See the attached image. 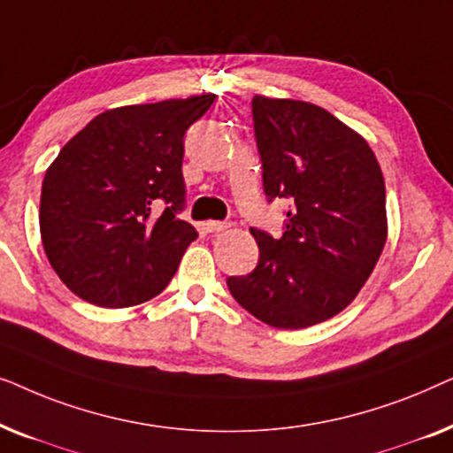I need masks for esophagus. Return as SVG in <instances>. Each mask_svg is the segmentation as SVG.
I'll use <instances>...</instances> for the list:
<instances>
[{"label":"esophagus","mask_w":453,"mask_h":453,"mask_svg":"<svg viewBox=\"0 0 453 453\" xmlns=\"http://www.w3.org/2000/svg\"><path fill=\"white\" fill-rule=\"evenodd\" d=\"M233 222L228 220H210L206 222V233H212V234H219L222 231H226V228H231Z\"/></svg>","instance_id":"obj_1"}]
</instances>
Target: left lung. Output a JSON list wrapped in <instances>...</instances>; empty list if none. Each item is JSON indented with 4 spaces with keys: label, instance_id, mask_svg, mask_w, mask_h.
<instances>
[{
    "label": "left lung",
    "instance_id": "left-lung-1",
    "mask_svg": "<svg viewBox=\"0 0 453 453\" xmlns=\"http://www.w3.org/2000/svg\"><path fill=\"white\" fill-rule=\"evenodd\" d=\"M264 194L290 200L282 237L250 228L259 259L228 276L241 307L272 327L334 318L358 295L388 237L386 183L373 150L318 104L253 96Z\"/></svg>",
    "mask_w": 453,
    "mask_h": 453
}]
</instances>
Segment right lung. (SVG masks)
I'll return each instance as SVG.
<instances>
[{"mask_svg":"<svg viewBox=\"0 0 453 453\" xmlns=\"http://www.w3.org/2000/svg\"><path fill=\"white\" fill-rule=\"evenodd\" d=\"M214 95L104 111L61 148L41 191V239L61 282L98 307H132L179 268L183 135Z\"/></svg>","mask_w":453,"mask_h":453,"instance_id":"right-lung-1","label":"right lung"}]
</instances>
